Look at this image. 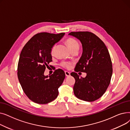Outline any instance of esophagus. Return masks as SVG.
Here are the masks:
<instances>
[{
    "label": "esophagus",
    "mask_w": 130,
    "mask_h": 130,
    "mask_svg": "<svg viewBox=\"0 0 130 130\" xmlns=\"http://www.w3.org/2000/svg\"><path fill=\"white\" fill-rule=\"evenodd\" d=\"M65 74L66 76H67V77L70 76V75H71V73L67 71H65Z\"/></svg>",
    "instance_id": "34e87169"
}]
</instances>
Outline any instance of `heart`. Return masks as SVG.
I'll list each match as a JSON object with an SVG mask.
<instances>
[{
    "label": "heart",
    "mask_w": 130,
    "mask_h": 130,
    "mask_svg": "<svg viewBox=\"0 0 130 130\" xmlns=\"http://www.w3.org/2000/svg\"><path fill=\"white\" fill-rule=\"evenodd\" d=\"M66 44H67L68 47L69 48L70 51L72 52L74 50H78L79 48V45L77 41L74 38H69L66 40ZM56 45H54L51 51V53L52 55H53L54 54L56 48ZM61 65L64 67L66 68V69H70L71 66V65L70 63L66 62V61H63V62L61 63Z\"/></svg>",
    "instance_id": "b5f03b06"
}]
</instances>
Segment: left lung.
Here are the masks:
<instances>
[{
    "label": "left lung",
    "instance_id": "left-lung-1",
    "mask_svg": "<svg viewBox=\"0 0 130 130\" xmlns=\"http://www.w3.org/2000/svg\"><path fill=\"white\" fill-rule=\"evenodd\" d=\"M69 35L79 39L83 47L75 71L86 73L84 78L75 72L71 74L75 79L74 93L80 100L93 102L104 94L110 83L113 69L110 54L103 41L91 32H71Z\"/></svg>",
    "mask_w": 130,
    "mask_h": 130
}]
</instances>
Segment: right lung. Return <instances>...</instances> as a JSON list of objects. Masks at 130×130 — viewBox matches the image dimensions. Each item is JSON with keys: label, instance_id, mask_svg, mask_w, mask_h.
<instances>
[{"label": "right lung", "instance_id": "right-lung-1", "mask_svg": "<svg viewBox=\"0 0 130 130\" xmlns=\"http://www.w3.org/2000/svg\"><path fill=\"white\" fill-rule=\"evenodd\" d=\"M64 35V32L38 33L26 44L20 54L18 80L27 96L36 103L47 104L58 96V88L63 82L65 72L58 69L50 76L44 74L52 61V46Z\"/></svg>", "mask_w": 130, "mask_h": 130}]
</instances>
